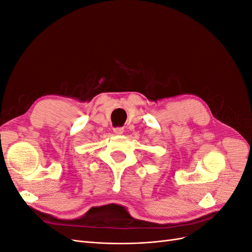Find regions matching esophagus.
I'll return each mask as SVG.
<instances>
[{
	"instance_id": "1",
	"label": "esophagus",
	"mask_w": 252,
	"mask_h": 252,
	"mask_svg": "<svg viewBox=\"0 0 252 252\" xmlns=\"http://www.w3.org/2000/svg\"><path fill=\"white\" fill-rule=\"evenodd\" d=\"M113 132L116 133V134H118V135H121V134H123L124 129L122 128V127H117V128L113 129Z\"/></svg>"
}]
</instances>
